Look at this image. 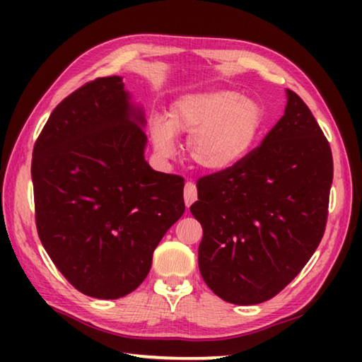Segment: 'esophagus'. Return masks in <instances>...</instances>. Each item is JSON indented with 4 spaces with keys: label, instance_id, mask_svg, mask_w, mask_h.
I'll use <instances>...</instances> for the list:
<instances>
[{
    "label": "esophagus",
    "instance_id": "esophagus-1",
    "mask_svg": "<svg viewBox=\"0 0 362 362\" xmlns=\"http://www.w3.org/2000/svg\"><path fill=\"white\" fill-rule=\"evenodd\" d=\"M183 198H185V204L187 207L192 206L196 199H198V189H196V185L193 182H187L185 185V193H183Z\"/></svg>",
    "mask_w": 362,
    "mask_h": 362
}]
</instances>
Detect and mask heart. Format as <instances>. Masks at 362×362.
Instances as JSON below:
<instances>
[{"label":"heart","mask_w":362,"mask_h":362,"mask_svg":"<svg viewBox=\"0 0 362 362\" xmlns=\"http://www.w3.org/2000/svg\"><path fill=\"white\" fill-rule=\"evenodd\" d=\"M263 126V108L236 90L188 93L170 103L168 121L151 119L150 132L159 156L173 158L175 134L188 137V155L206 173H225L252 150Z\"/></svg>","instance_id":"b5f03b06"}]
</instances>
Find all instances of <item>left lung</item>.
<instances>
[{"instance_id": "1", "label": "left lung", "mask_w": 362, "mask_h": 362, "mask_svg": "<svg viewBox=\"0 0 362 362\" xmlns=\"http://www.w3.org/2000/svg\"><path fill=\"white\" fill-rule=\"evenodd\" d=\"M284 115L230 170L198 180L199 272L235 305H257L297 276L320 246L332 185V151L313 113L286 89Z\"/></svg>"}]
</instances>
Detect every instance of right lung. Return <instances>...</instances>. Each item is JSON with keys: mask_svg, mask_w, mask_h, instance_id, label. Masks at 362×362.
<instances>
[{"mask_svg": "<svg viewBox=\"0 0 362 362\" xmlns=\"http://www.w3.org/2000/svg\"><path fill=\"white\" fill-rule=\"evenodd\" d=\"M145 112L122 76L97 78L54 108L33 148L36 228L79 292L124 297L185 212L183 179L145 159Z\"/></svg>", "mask_w": 362, "mask_h": 362, "instance_id": "add662e5", "label": "right lung"}]
</instances>
